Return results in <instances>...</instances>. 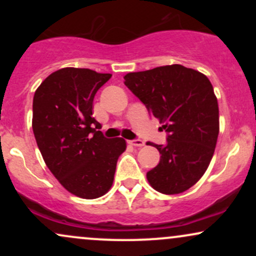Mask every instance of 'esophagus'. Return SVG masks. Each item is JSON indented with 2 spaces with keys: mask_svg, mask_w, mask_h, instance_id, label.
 <instances>
[{
  "mask_svg": "<svg viewBox=\"0 0 256 256\" xmlns=\"http://www.w3.org/2000/svg\"><path fill=\"white\" fill-rule=\"evenodd\" d=\"M128 144L134 146H144V142H143L142 140H128Z\"/></svg>",
  "mask_w": 256,
  "mask_h": 256,
  "instance_id": "1",
  "label": "esophagus"
}]
</instances>
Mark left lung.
<instances>
[{
  "instance_id": "1",
  "label": "left lung",
  "mask_w": 256,
  "mask_h": 256,
  "mask_svg": "<svg viewBox=\"0 0 256 256\" xmlns=\"http://www.w3.org/2000/svg\"><path fill=\"white\" fill-rule=\"evenodd\" d=\"M124 79L168 134L165 146L146 143L161 154L146 173L149 184L166 195L190 189L207 171L219 134L218 100L210 79L182 64L131 72Z\"/></svg>"
}]
</instances>
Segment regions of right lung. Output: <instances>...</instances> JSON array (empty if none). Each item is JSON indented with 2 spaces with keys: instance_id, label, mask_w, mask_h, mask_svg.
Returning <instances> with one entry per match:
<instances>
[{
  "instance_id": "add662e5",
  "label": "right lung",
  "mask_w": 256,
  "mask_h": 256,
  "mask_svg": "<svg viewBox=\"0 0 256 256\" xmlns=\"http://www.w3.org/2000/svg\"><path fill=\"white\" fill-rule=\"evenodd\" d=\"M110 73L64 67L48 76L34 96L32 128L44 162L67 192L92 200L110 192L122 138H106L92 116L95 94Z\"/></svg>"
}]
</instances>
